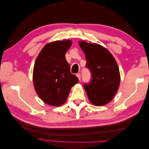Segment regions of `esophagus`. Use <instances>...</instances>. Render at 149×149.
<instances>
[{
	"label": "esophagus",
	"mask_w": 149,
	"mask_h": 149,
	"mask_svg": "<svg viewBox=\"0 0 149 149\" xmlns=\"http://www.w3.org/2000/svg\"><path fill=\"white\" fill-rule=\"evenodd\" d=\"M76 76H77V77L79 79V80L80 81L81 80V74L80 73H77V74H76Z\"/></svg>",
	"instance_id": "obj_1"
}]
</instances>
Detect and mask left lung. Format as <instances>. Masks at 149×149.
Here are the masks:
<instances>
[{"mask_svg": "<svg viewBox=\"0 0 149 149\" xmlns=\"http://www.w3.org/2000/svg\"><path fill=\"white\" fill-rule=\"evenodd\" d=\"M79 43L86 56V67L91 73V80L84 83V88L93 104L105 105L112 100L119 86L118 64L111 53L100 45L84 41Z\"/></svg>", "mask_w": 149, "mask_h": 149, "instance_id": "left-lung-1", "label": "left lung"}]
</instances>
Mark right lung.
I'll use <instances>...</instances> for the list:
<instances>
[{"instance_id":"1","label":"right lung","mask_w":149,"mask_h":149,"mask_svg":"<svg viewBox=\"0 0 149 149\" xmlns=\"http://www.w3.org/2000/svg\"><path fill=\"white\" fill-rule=\"evenodd\" d=\"M71 40L47 44L35 61L33 80L35 91L47 104L60 106L63 104L78 78L71 73L65 54L71 45Z\"/></svg>"}]
</instances>
